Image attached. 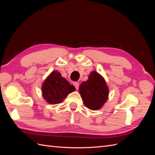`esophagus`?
Here are the masks:
<instances>
[{
	"mask_svg": "<svg viewBox=\"0 0 155 155\" xmlns=\"http://www.w3.org/2000/svg\"><path fill=\"white\" fill-rule=\"evenodd\" d=\"M74 87H76V90H78V89H79V83H78V82H75V83H74Z\"/></svg>",
	"mask_w": 155,
	"mask_h": 155,
	"instance_id": "obj_1",
	"label": "esophagus"
}]
</instances>
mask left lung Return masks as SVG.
<instances>
[{
	"mask_svg": "<svg viewBox=\"0 0 155 155\" xmlns=\"http://www.w3.org/2000/svg\"><path fill=\"white\" fill-rule=\"evenodd\" d=\"M79 92L84 105L89 109L96 110L100 109L107 101L109 90L104 78L96 71H92L87 80L81 83Z\"/></svg>",
	"mask_w": 155,
	"mask_h": 155,
	"instance_id": "obj_1",
	"label": "left lung"
}]
</instances>
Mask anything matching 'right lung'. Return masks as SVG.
Masks as SVG:
<instances>
[{"label":"right lung","instance_id":"1","mask_svg":"<svg viewBox=\"0 0 155 155\" xmlns=\"http://www.w3.org/2000/svg\"><path fill=\"white\" fill-rule=\"evenodd\" d=\"M76 88L70 85L66 79L62 77L59 72H51L45 79L41 87L42 95L46 101L51 105L58 104L63 101L70 93Z\"/></svg>","mask_w":155,"mask_h":155}]
</instances>
